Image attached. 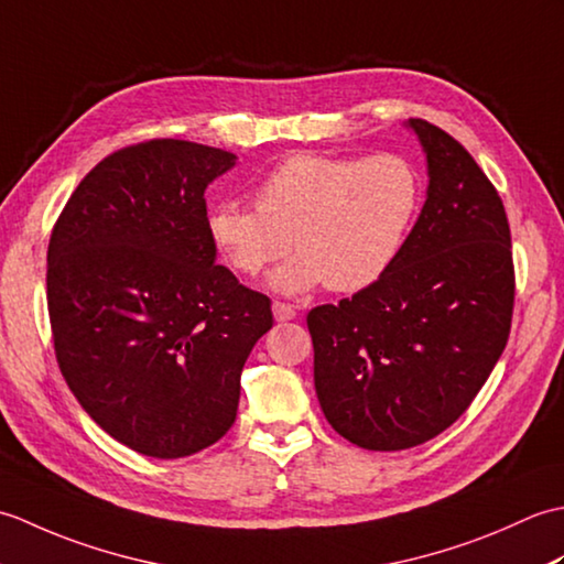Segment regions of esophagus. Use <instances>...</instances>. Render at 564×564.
<instances>
[{"mask_svg": "<svg viewBox=\"0 0 564 564\" xmlns=\"http://www.w3.org/2000/svg\"><path fill=\"white\" fill-rule=\"evenodd\" d=\"M273 317L275 322H289V319H295V307L293 305H285V303H273Z\"/></svg>", "mask_w": 564, "mask_h": 564, "instance_id": "obj_1", "label": "esophagus"}]
</instances>
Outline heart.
<instances>
[{"instance_id":"obj_1","label":"heart","mask_w":564,"mask_h":564,"mask_svg":"<svg viewBox=\"0 0 564 564\" xmlns=\"http://www.w3.org/2000/svg\"><path fill=\"white\" fill-rule=\"evenodd\" d=\"M422 198V174L402 154L303 152L261 178L254 206H213L206 230L220 259L245 279H257L293 247L297 254L271 273L275 293L303 295L322 283L334 293H356L398 261Z\"/></svg>"}]
</instances>
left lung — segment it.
<instances>
[{
    "instance_id": "1",
    "label": "left lung",
    "mask_w": 564,
    "mask_h": 564,
    "mask_svg": "<svg viewBox=\"0 0 564 564\" xmlns=\"http://www.w3.org/2000/svg\"><path fill=\"white\" fill-rule=\"evenodd\" d=\"M426 154L424 208L392 269L339 305L310 310L315 390L332 429L368 451L446 431L505 351L511 232L497 188L458 140L410 118Z\"/></svg>"
}]
</instances>
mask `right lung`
Returning a JSON list of instances; mask_svg holds the SVG:
<instances>
[{"instance_id":"1","label":"right lung","mask_w":564,"mask_h":564,"mask_svg":"<svg viewBox=\"0 0 564 564\" xmlns=\"http://www.w3.org/2000/svg\"><path fill=\"white\" fill-rule=\"evenodd\" d=\"M232 152L188 140L118 150L82 178L47 245L59 370L106 434L184 458L235 424L271 301L215 263L206 188Z\"/></svg>"}]
</instances>
